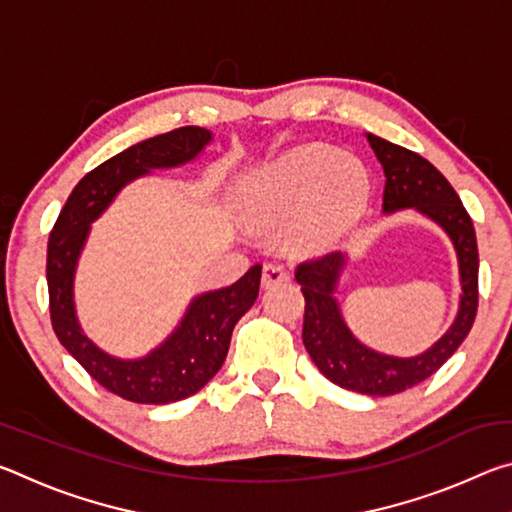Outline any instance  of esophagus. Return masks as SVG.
I'll return each instance as SVG.
<instances>
[{
	"label": "esophagus",
	"instance_id": "1",
	"mask_svg": "<svg viewBox=\"0 0 512 512\" xmlns=\"http://www.w3.org/2000/svg\"><path fill=\"white\" fill-rule=\"evenodd\" d=\"M262 282L264 287H273V284H282L289 282V271L282 264H266L264 273H262Z\"/></svg>",
	"mask_w": 512,
	"mask_h": 512
}]
</instances>
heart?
I'll use <instances>...</instances> for the list:
<instances>
[{"label":"heart","mask_w":512,"mask_h":512,"mask_svg":"<svg viewBox=\"0 0 512 512\" xmlns=\"http://www.w3.org/2000/svg\"><path fill=\"white\" fill-rule=\"evenodd\" d=\"M370 198V178L357 155L323 144L298 146L250 173L241 192L246 221L275 230L291 219L289 244L320 253L357 225Z\"/></svg>","instance_id":"1"}]
</instances>
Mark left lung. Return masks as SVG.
<instances>
[{"mask_svg": "<svg viewBox=\"0 0 512 512\" xmlns=\"http://www.w3.org/2000/svg\"><path fill=\"white\" fill-rule=\"evenodd\" d=\"M366 137L384 167V214L411 207L438 223L454 244L463 291L452 327L427 352L402 359L370 350L345 325L339 302L334 298L345 266L343 253L309 259L296 268V280L305 296L302 343L311 361L336 386L386 397L431 377L470 334L479 307V250L470 214L443 173L404 146L381 140L372 133Z\"/></svg>", "mask_w": 512, "mask_h": 512, "instance_id": "obj_1", "label": "left lung"}]
</instances>
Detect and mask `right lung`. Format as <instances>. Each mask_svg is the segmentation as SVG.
<instances>
[{"mask_svg":"<svg viewBox=\"0 0 512 512\" xmlns=\"http://www.w3.org/2000/svg\"><path fill=\"white\" fill-rule=\"evenodd\" d=\"M212 133L183 126L144 140L99 164L72 189L47 244V287L51 325L58 341L110 393L137 404H169L194 395L223 366L237 320L253 307L262 266L225 289L196 296L167 341L142 359H119L94 345L79 325L74 307V273L90 235V223L106 212L121 187L153 169L192 162Z\"/></svg>","mask_w":512,"mask_h":512,"instance_id":"1","label":"right lung"}]
</instances>
